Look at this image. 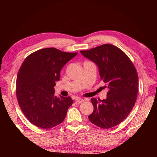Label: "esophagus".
<instances>
[{"instance_id":"34e87169","label":"esophagus","mask_w":157,"mask_h":157,"mask_svg":"<svg viewBox=\"0 0 157 157\" xmlns=\"http://www.w3.org/2000/svg\"><path fill=\"white\" fill-rule=\"evenodd\" d=\"M82 101H84V100H83L82 99H81V98H76V99H75V103H82Z\"/></svg>"}]
</instances>
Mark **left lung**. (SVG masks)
Segmentation results:
<instances>
[{"label": "left lung", "mask_w": 157, "mask_h": 157, "mask_svg": "<svg viewBox=\"0 0 157 157\" xmlns=\"http://www.w3.org/2000/svg\"><path fill=\"white\" fill-rule=\"evenodd\" d=\"M96 63L99 75L107 84V98H92L93 113L88 116L94 124L109 129L120 124L134 107L138 92V75L132 61L118 47L105 44L80 51Z\"/></svg>", "instance_id": "obj_1"}]
</instances>
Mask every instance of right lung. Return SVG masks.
Returning <instances> with one entry per match:
<instances>
[{
	"mask_svg": "<svg viewBox=\"0 0 157 157\" xmlns=\"http://www.w3.org/2000/svg\"><path fill=\"white\" fill-rule=\"evenodd\" d=\"M77 54L46 48L33 52L23 62L17 76L16 96L33 125L49 129L65 119L73 100L69 96H56L54 86L63 66Z\"/></svg>",
	"mask_w": 157,
	"mask_h": 157,
	"instance_id": "obj_1",
	"label": "right lung"
}]
</instances>
